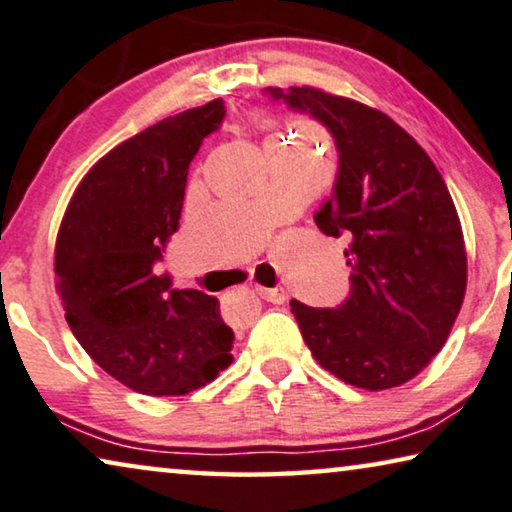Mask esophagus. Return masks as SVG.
<instances>
[{
    "mask_svg": "<svg viewBox=\"0 0 512 512\" xmlns=\"http://www.w3.org/2000/svg\"><path fill=\"white\" fill-rule=\"evenodd\" d=\"M256 290H258V295H261L265 302L286 304V300H288V293L283 288H256Z\"/></svg>",
    "mask_w": 512,
    "mask_h": 512,
    "instance_id": "1",
    "label": "esophagus"
}]
</instances>
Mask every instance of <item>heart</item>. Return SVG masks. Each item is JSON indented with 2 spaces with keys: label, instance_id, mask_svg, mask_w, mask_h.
Wrapping results in <instances>:
<instances>
[{
  "label": "heart",
  "instance_id": "1",
  "mask_svg": "<svg viewBox=\"0 0 512 512\" xmlns=\"http://www.w3.org/2000/svg\"><path fill=\"white\" fill-rule=\"evenodd\" d=\"M313 137H316V128L309 123H302L297 125L295 132L293 130L274 132V135L267 137V144H281V146L295 148V151H309V148H313Z\"/></svg>",
  "mask_w": 512,
  "mask_h": 512
}]
</instances>
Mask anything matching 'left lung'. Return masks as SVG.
Here are the masks:
<instances>
[{"instance_id": "obj_1", "label": "left lung", "mask_w": 512, "mask_h": 512, "mask_svg": "<svg viewBox=\"0 0 512 512\" xmlns=\"http://www.w3.org/2000/svg\"><path fill=\"white\" fill-rule=\"evenodd\" d=\"M267 93L325 123L338 148L334 192L316 224L350 240L352 290L338 309L290 302L304 343L345 384L400 387L444 348L465 300V238L444 178L380 109L306 84Z\"/></svg>"}]
</instances>
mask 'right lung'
<instances>
[{"label":"right lung","mask_w":512,"mask_h":512,"mask_svg":"<svg viewBox=\"0 0 512 512\" xmlns=\"http://www.w3.org/2000/svg\"><path fill=\"white\" fill-rule=\"evenodd\" d=\"M226 114L224 100L167 116L89 169L61 219L57 293L102 371L144 396H185L231 366L219 300L153 272L178 229L187 169Z\"/></svg>","instance_id":"obj_1"}]
</instances>
